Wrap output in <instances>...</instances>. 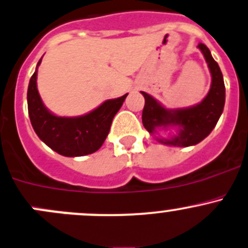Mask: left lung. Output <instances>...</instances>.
Returning a JSON list of instances; mask_svg holds the SVG:
<instances>
[{
  "mask_svg": "<svg viewBox=\"0 0 248 248\" xmlns=\"http://www.w3.org/2000/svg\"><path fill=\"white\" fill-rule=\"evenodd\" d=\"M198 47L202 52L212 76L210 92L202 102L184 109H166L155 98L141 92L145 99L141 120L146 131L154 134L157 133L158 128H178L177 133L168 138H157L166 145L190 146L200 143L212 132L224 109L225 86L219 65L203 43H199Z\"/></svg>",
  "mask_w": 248,
  "mask_h": 248,
  "instance_id": "1",
  "label": "left lung"
}]
</instances>
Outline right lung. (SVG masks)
<instances>
[{"instance_id":"right-lung-1","label":"right lung","mask_w":248,"mask_h":248,"mask_svg":"<svg viewBox=\"0 0 248 248\" xmlns=\"http://www.w3.org/2000/svg\"><path fill=\"white\" fill-rule=\"evenodd\" d=\"M42 58L38 60L37 68ZM37 68L29 82L28 110L38 138L55 153L68 157L95 153L107 139L112 119L128 93L116 99L105 100L97 109L82 116H55L45 107L38 94Z\"/></svg>"}]
</instances>
